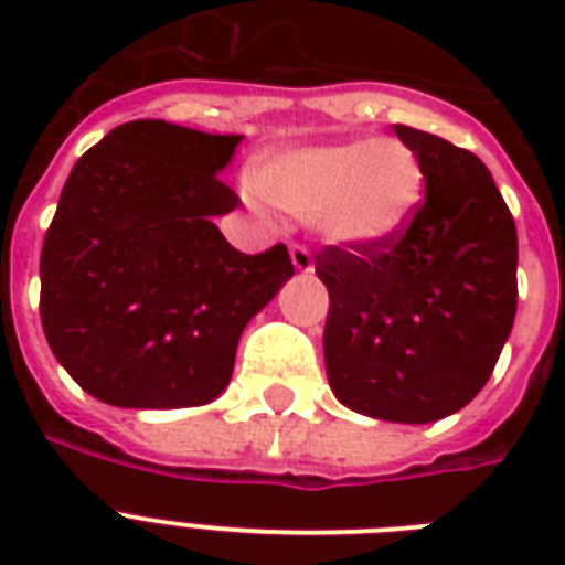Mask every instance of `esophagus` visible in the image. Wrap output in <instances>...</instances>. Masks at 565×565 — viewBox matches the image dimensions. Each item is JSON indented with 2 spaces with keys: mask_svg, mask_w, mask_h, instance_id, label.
I'll return each instance as SVG.
<instances>
[{
  "mask_svg": "<svg viewBox=\"0 0 565 565\" xmlns=\"http://www.w3.org/2000/svg\"><path fill=\"white\" fill-rule=\"evenodd\" d=\"M290 260H292V266H296V273H301V275L313 273V257H310L308 248L299 246V243H292L290 246Z\"/></svg>",
  "mask_w": 565,
  "mask_h": 565,
  "instance_id": "1",
  "label": "esophagus"
}]
</instances>
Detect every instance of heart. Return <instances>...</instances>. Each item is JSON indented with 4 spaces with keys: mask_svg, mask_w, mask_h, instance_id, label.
I'll list each match as a JSON object with an SVG mask.
<instances>
[{
    "mask_svg": "<svg viewBox=\"0 0 565 565\" xmlns=\"http://www.w3.org/2000/svg\"><path fill=\"white\" fill-rule=\"evenodd\" d=\"M248 184L275 211L308 220L322 243L377 252L402 239L419 213L425 170L398 137L308 143L260 158Z\"/></svg>",
    "mask_w": 565,
    "mask_h": 565,
    "instance_id": "b5f03b06",
    "label": "heart"
}]
</instances>
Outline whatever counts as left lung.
Here are the masks:
<instances>
[{"label":"left lung","mask_w":565,"mask_h":565,"mask_svg":"<svg viewBox=\"0 0 565 565\" xmlns=\"http://www.w3.org/2000/svg\"><path fill=\"white\" fill-rule=\"evenodd\" d=\"M419 154L425 202L402 239L377 252L328 246V384L345 407L425 425L472 402L516 319V222L481 158L395 126Z\"/></svg>","instance_id":"8db88e82"}]
</instances>
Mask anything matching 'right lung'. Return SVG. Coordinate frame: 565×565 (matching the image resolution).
Segmentation results:
<instances>
[{"label":"right lung","instance_id":"right-lung-1","mask_svg":"<svg viewBox=\"0 0 565 565\" xmlns=\"http://www.w3.org/2000/svg\"><path fill=\"white\" fill-rule=\"evenodd\" d=\"M243 135L135 119L70 172L40 255V319L57 363L114 407L172 411L228 386L237 343L292 278L287 246L243 255L216 216Z\"/></svg>","mask_w":565,"mask_h":565}]
</instances>
